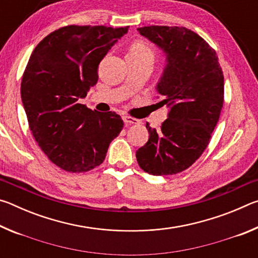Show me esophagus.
Segmentation results:
<instances>
[{
    "instance_id": "1",
    "label": "esophagus",
    "mask_w": 258,
    "mask_h": 258,
    "mask_svg": "<svg viewBox=\"0 0 258 258\" xmlns=\"http://www.w3.org/2000/svg\"><path fill=\"white\" fill-rule=\"evenodd\" d=\"M123 120H124V123H126V124H138L139 123V119H137V118H134V117H131V116H123Z\"/></svg>"
}]
</instances>
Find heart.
I'll return each mask as SVG.
<instances>
[{"instance_id": "1", "label": "heart", "mask_w": 258, "mask_h": 258, "mask_svg": "<svg viewBox=\"0 0 258 258\" xmlns=\"http://www.w3.org/2000/svg\"><path fill=\"white\" fill-rule=\"evenodd\" d=\"M128 54H132L135 56H141V58H149L154 60L155 58V52L152 50L149 43L146 41H135L132 45H131V49Z\"/></svg>"}]
</instances>
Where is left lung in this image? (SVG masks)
Segmentation results:
<instances>
[{"mask_svg":"<svg viewBox=\"0 0 258 258\" xmlns=\"http://www.w3.org/2000/svg\"><path fill=\"white\" fill-rule=\"evenodd\" d=\"M166 54V67L157 85L169 108L158 130L147 123L149 140L137 151L139 166L152 175L185 171L206 149L224 102V76L215 50L185 27L138 28Z\"/></svg>","mask_w":258,"mask_h":258,"instance_id":"left-lung-1","label":"left lung"}]
</instances>
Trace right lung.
<instances>
[{
  "label": "right lung",
  "instance_id": "right-lung-1",
  "mask_svg": "<svg viewBox=\"0 0 258 258\" xmlns=\"http://www.w3.org/2000/svg\"><path fill=\"white\" fill-rule=\"evenodd\" d=\"M127 30L64 26L43 38L30 55L20 89L29 128L63 171L83 173L101 165L123 130L116 112L92 111L80 99L97 84L100 61Z\"/></svg>",
  "mask_w": 258,
  "mask_h": 258
}]
</instances>
